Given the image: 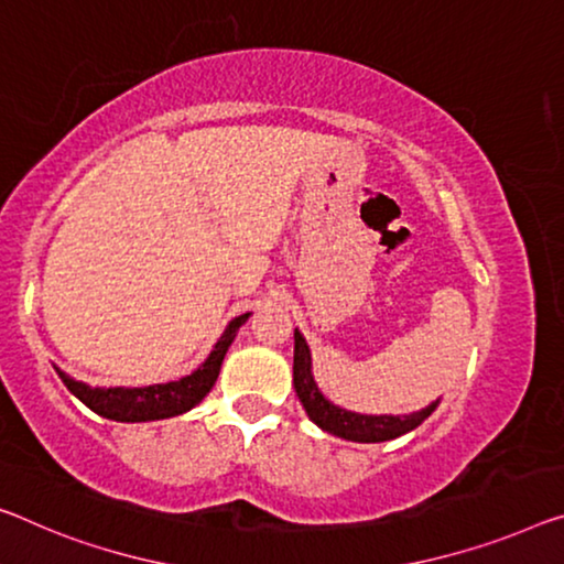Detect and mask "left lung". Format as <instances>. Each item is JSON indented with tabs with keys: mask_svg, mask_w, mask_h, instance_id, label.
I'll use <instances>...</instances> for the list:
<instances>
[{
	"mask_svg": "<svg viewBox=\"0 0 564 564\" xmlns=\"http://www.w3.org/2000/svg\"><path fill=\"white\" fill-rule=\"evenodd\" d=\"M292 383L312 423H317L319 429L333 433V436H340L345 441H358V444H378V441H391L403 436V433L421 426L438 405L436 401L426 405V409L409 415H366L340 409V405L330 403L323 393H319L315 378H312L310 348L300 330H294Z\"/></svg>",
	"mask_w": 564,
	"mask_h": 564,
	"instance_id": "left-lung-1",
	"label": "left lung"
}]
</instances>
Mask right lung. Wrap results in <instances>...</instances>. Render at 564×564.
Wrapping results in <instances>:
<instances>
[{
  "mask_svg": "<svg viewBox=\"0 0 564 564\" xmlns=\"http://www.w3.org/2000/svg\"><path fill=\"white\" fill-rule=\"evenodd\" d=\"M247 315L234 317L227 325V330L216 340L214 350L209 352L202 366H198L192 376L181 378V380H171V383H159V386H145V388H90L80 383L63 372L59 368L57 376L63 378V383L67 386L75 398L88 405L90 411H95L102 419L110 421H123V423H138V421H159V419H171V415H181L186 411H192L196 403L204 401V395L212 391L216 378H219L224 355H227L229 345L237 337L239 327L247 323Z\"/></svg>",
  "mask_w": 564,
  "mask_h": 564,
  "instance_id": "add662e5",
  "label": "right lung"
}]
</instances>
